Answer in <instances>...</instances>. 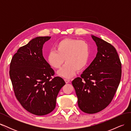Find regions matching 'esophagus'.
<instances>
[{"label":"esophagus","mask_w":131,"mask_h":131,"mask_svg":"<svg viewBox=\"0 0 131 131\" xmlns=\"http://www.w3.org/2000/svg\"><path fill=\"white\" fill-rule=\"evenodd\" d=\"M64 81H65L66 84H68V83H69L70 82V80L68 79H64Z\"/></svg>","instance_id":"1"}]
</instances>
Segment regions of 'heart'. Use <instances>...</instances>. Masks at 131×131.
I'll list each match as a JSON object with an SVG mask.
<instances>
[{
	"label": "heart",
	"instance_id": "1",
	"mask_svg": "<svg viewBox=\"0 0 131 131\" xmlns=\"http://www.w3.org/2000/svg\"><path fill=\"white\" fill-rule=\"evenodd\" d=\"M90 46L88 42L75 39H64L57 42L55 50H51L47 54V61L51 67L60 69L58 74L63 78H70L77 70L84 69L89 61Z\"/></svg>",
	"mask_w": 131,
	"mask_h": 131
}]
</instances>
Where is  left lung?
I'll use <instances>...</instances> for the list:
<instances>
[{
	"mask_svg": "<svg viewBox=\"0 0 131 131\" xmlns=\"http://www.w3.org/2000/svg\"><path fill=\"white\" fill-rule=\"evenodd\" d=\"M97 46L96 57L81 77L72 81L78 106L83 112L94 114L112 102L121 80V63L115 47L92 35Z\"/></svg>",
	"mask_w": 131,
	"mask_h": 131,
	"instance_id": "1",
	"label": "left lung"
}]
</instances>
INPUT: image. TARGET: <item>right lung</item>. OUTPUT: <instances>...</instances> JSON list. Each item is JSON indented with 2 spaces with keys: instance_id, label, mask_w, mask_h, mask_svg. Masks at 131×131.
<instances>
[{
  "instance_id": "1",
  "label": "right lung",
  "mask_w": 131,
  "mask_h": 131,
  "mask_svg": "<svg viewBox=\"0 0 131 131\" xmlns=\"http://www.w3.org/2000/svg\"><path fill=\"white\" fill-rule=\"evenodd\" d=\"M51 37H39L21 47L12 58L9 74L15 96L28 112L38 116L56 107L59 91L66 84L43 58L42 47Z\"/></svg>"
}]
</instances>
